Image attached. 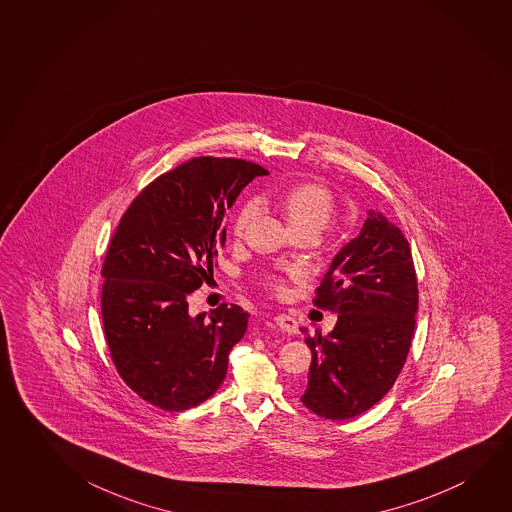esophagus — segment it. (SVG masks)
Instances as JSON below:
<instances>
[{"label": "esophagus", "instance_id": "1", "mask_svg": "<svg viewBox=\"0 0 512 512\" xmlns=\"http://www.w3.org/2000/svg\"><path fill=\"white\" fill-rule=\"evenodd\" d=\"M273 321H275L276 326L280 328V330L285 331V333H289V335H296L298 333V321L289 314H278L273 317Z\"/></svg>", "mask_w": 512, "mask_h": 512}]
</instances>
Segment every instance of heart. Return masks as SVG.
<instances>
[{"mask_svg":"<svg viewBox=\"0 0 512 512\" xmlns=\"http://www.w3.org/2000/svg\"><path fill=\"white\" fill-rule=\"evenodd\" d=\"M276 209L284 216L287 227L291 232L307 230L319 236L324 228L330 225L335 211L333 197L330 189L324 188L315 182H301L282 191L275 200ZM252 218V207L243 205L232 221L234 236H243L244 228ZM291 278H298L296 271H289ZM266 287L276 294L285 291V280L282 276L269 275L266 278Z\"/></svg>","mask_w":512,"mask_h":512,"instance_id":"b5f03b06","label":"heart"}]
</instances>
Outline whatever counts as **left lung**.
<instances>
[{
    "instance_id": "1",
    "label": "left lung",
    "mask_w": 512,
    "mask_h": 512,
    "mask_svg": "<svg viewBox=\"0 0 512 512\" xmlns=\"http://www.w3.org/2000/svg\"><path fill=\"white\" fill-rule=\"evenodd\" d=\"M367 214L315 291V307L339 314L335 328L305 337L312 363L301 402L326 420L378 404L401 374L415 331L418 287L408 239L383 214Z\"/></svg>"
}]
</instances>
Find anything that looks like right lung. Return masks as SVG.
Segmentation results:
<instances>
[{
    "label": "right lung",
    "mask_w": 512,
    "mask_h": 512,
    "mask_svg": "<svg viewBox=\"0 0 512 512\" xmlns=\"http://www.w3.org/2000/svg\"><path fill=\"white\" fill-rule=\"evenodd\" d=\"M268 175L234 158H193L159 175L120 218L104 259V335L120 378L165 411L220 388L250 314L237 305L189 315V294L213 278L225 214L248 182Z\"/></svg>",
    "instance_id": "add662e5"
}]
</instances>
